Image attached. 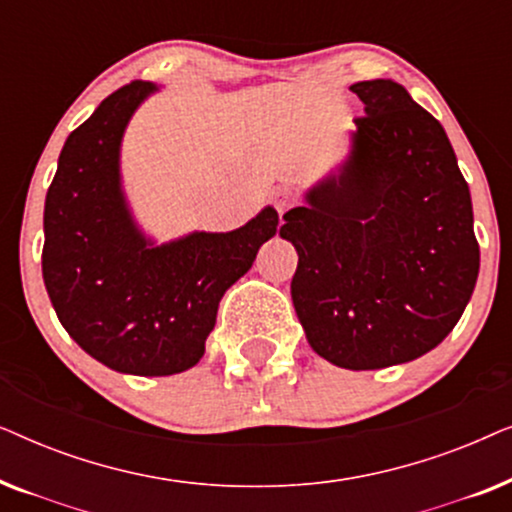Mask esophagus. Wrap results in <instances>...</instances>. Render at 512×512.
Listing matches in <instances>:
<instances>
[{"instance_id":"obj_1","label":"esophagus","mask_w":512,"mask_h":512,"mask_svg":"<svg viewBox=\"0 0 512 512\" xmlns=\"http://www.w3.org/2000/svg\"><path fill=\"white\" fill-rule=\"evenodd\" d=\"M272 205H275L279 214H284L286 209L293 205V191H291V188H286V186L277 188V191L272 193Z\"/></svg>"}]
</instances>
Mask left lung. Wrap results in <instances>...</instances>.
Segmentation results:
<instances>
[{"instance_id": "1", "label": "left lung", "mask_w": 512, "mask_h": 512, "mask_svg": "<svg viewBox=\"0 0 512 512\" xmlns=\"http://www.w3.org/2000/svg\"><path fill=\"white\" fill-rule=\"evenodd\" d=\"M366 114L338 172L284 214L291 298L333 366L415 361L464 314L480 270L471 191L443 125L391 79L349 86Z\"/></svg>"}]
</instances>
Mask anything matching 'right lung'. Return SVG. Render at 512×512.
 Wrapping results in <instances>:
<instances>
[{
    "label": "right lung",
    "mask_w": 512,
    "mask_h": 512,
    "mask_svg": "<svg viewBox=\"0 0 512 512\" xmlns=\"http://www.w3.org/2000/svg\"><path fill=\"white\" fill-rule=\"evenodd\" d=\"M158 86L118 88L67 137L46 193L41 272L60 324L111 370L163 377L205 354L216 310L251 268L279 216L265 207L230 233H191L153 244L121 186V142Z\"/></svg>",
    "instance_id": "right-lung-1"
}]
</instances>
